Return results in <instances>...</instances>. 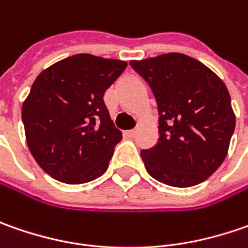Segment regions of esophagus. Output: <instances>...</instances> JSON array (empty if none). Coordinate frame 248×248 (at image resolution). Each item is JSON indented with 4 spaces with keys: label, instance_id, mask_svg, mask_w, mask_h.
<instances>
[{
    "label": "esophagus",
    "instance_id": "1",
    "mask_svg": "<svg viewBox=\"0 0 248 248\" xmlns=\"http://www.w3.org/2000/svg\"><path fill=\"white\" fill-rule=\"evenodd\" d=\"M127 134H128V137H134L137 134V129H129Z\"/></svg>",
    "mask_w": 248,
    "mask_h": 248
}]
</instances>
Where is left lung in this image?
<instances>
[{
  "label": "left lung",
  "instance_id": "8db88e82",
  "mask_svg": "<svg viewBox=\"0 0 248 248\" xmlns=\"http://www.w3.org/2000/svg\"><path fill=\"white\" fill-rule=\"evenodd\" d=\"M157 102L158 142L140 152L158 182L189 187L213 175L228 155L236 125L224 81L184 53L131 61Z\"/></svg>",
  "mask_w": 248,
  "mask_h": 248
}]
</instances>
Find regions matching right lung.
Returning a JSON list of instances; mask_svg holds the SVG:
<instances>
[{
  "label": "right lung",
  "instance_id": "add662e5",
  "mask_svg": "<svg viewBox=\"0 0 248 248\" xmlns=\"http://www.w3.org/2000/svg\"><path fill=\"white\" fill-rule=\"evenodd\" d=\"M127 62L78 53L38 74L23 102L26 142L53 179L69 185L99 178L123 139L103 95Z\"/></svg>",
  "mask_w": 248,
  "mask_h": 248
}]
</instances>
